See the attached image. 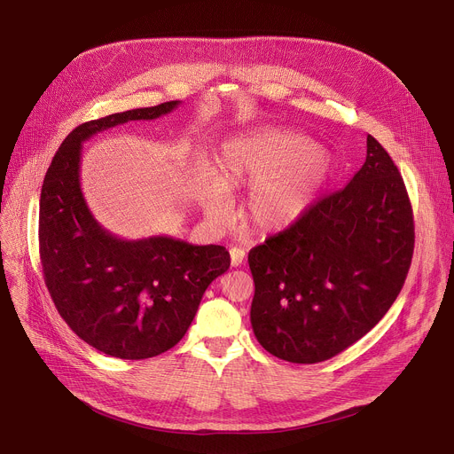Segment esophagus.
Instances as JSON below:
<instances>
[{
  "label": "esophagus",
  "instance_id": "esophagus-1",
  "mask_svg": "<svg viewBox=\"0 0 454 454\" xmlns=\"http://www.w3.org/2000/svg\"><path fill=\"white\" fill-rule=\"evenodd\" d=\"M230 256H231V266L237 268V266H240V264L244 262L246 251H244L242 247H231V249H230Z\"/></svg>",
  "mask_w": 454,
  "mask_h": 454
}]
</instances>
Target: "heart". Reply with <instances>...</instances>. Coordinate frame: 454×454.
I'll return each mask as SVG.
<instances>
[{
    "label": "heart",
    "instance_id": "1",
    "mask_svg": "<svg viewBox=\"0 0 454 454\" xmlns=\"http://www.w3.org/2000/svg\"><path fill=\"white\" fill-rule=\"evenodd\" d=\"M223 179L212 176L203 192L205 214L230 217L228 188H251L244 219L258 233H277L300 221L317 201L334 172L333 156L307 137L256 129L221 147Z\"/></svg>",
    "mask_w": 454,
    "mask_h": 454
}]
</instances>
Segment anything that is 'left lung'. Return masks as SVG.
I'll list each match as a JSON object with an SVG mask.
<instances>
[{
  "mask_svg": "<svg viewBox=\"0 0 454 454\" xmlns=\"http://www.w3.org/2000/svg\"><path fill=\"white\" fill-rule=\"evenodd\" d=\"M413 212L403 176L368 135L348 184L249 251L253 333L300 364L331 359L370 333L399 296L413 256Z\"/></svg>",
  "mask_w": 454,
  "mask_h": 454,
  "instance_id": "obj_1",
  "label": "left lung"
}]
</instances>
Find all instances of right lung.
Here are the masks:
<instances>
[{"mask_svg":"<svg viewBox=\"0 0 454 454\" xmlns=\"http://www.w3.org/2000/svg\"><path fill=\"white\" fill-rule=\"evenodd\" d=\"M163 102L86 121L67 137L43 181L39 254L48 293L70 329L120 359H147L179 343L207 287L230 268L224 246L156 235L127 240L91 214L81 188L82 144L131 120H156Z\"/></svg>","mask_w":454,"mask_h":454,"instance_id":"obj_1","label":"right lung"}]
</instances>
